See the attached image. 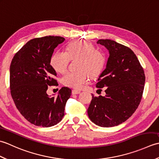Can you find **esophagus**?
Masks as SVG:
<instances>
[{"mask_svg":"<svg viewBox=\"0 0 159 159\" xmlns=\"http://www.w3.org/2000/svg\"><path fill=\"white\" fill-rule=\"evenodd\" d=\"M72 94H79L80 93V91L77 90V89H72Z\"/></svg>","mask_w":159,"mask_h":159,"instance_id":"34e87169","label":"esophagus"}]
</instances>
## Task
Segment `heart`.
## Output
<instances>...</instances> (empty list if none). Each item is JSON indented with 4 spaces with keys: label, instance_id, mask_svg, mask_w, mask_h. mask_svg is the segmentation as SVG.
I'll return each instance as SVG.
<instances>
[{
    "label": "heart",
    "instance_id": "obj_1",
    "mask_svg": "<svg viewBox=\"0 0 159 159\" xmlns=\"http://www.w3.org/2000/svg\"><path fill=\"white\" fill-rule=\"evenodd\" d=\"M79 58L76 71H70L63 77L64 85L80 89L92 76L102 72L106 63L104 54L96 49L92 43L86 40H74L66 47L65 52L57 51L50 57V65L57 72L63 74L67 70L70 59Z\"/></svg>",
    "mask_w": 159,
    "mask_h": 159
}]
</instances>
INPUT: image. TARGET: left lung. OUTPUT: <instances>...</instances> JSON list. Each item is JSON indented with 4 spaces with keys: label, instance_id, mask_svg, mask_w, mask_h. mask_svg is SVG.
<instances>
[{
    "label": "left lung",
    "instance_id": "8db88e82",
    "mask_svg": "<svg viewBox=\"0 0 159 159\" xmlns=\"http://www.w3.org/2000/svg\"><path fill=\"white\" fill-rule=\"evenodd\" d=\"M97 43L109 52L106 68L96 83L98 88L106 87V95L92 94L87 113L98 126L113 127L126 121L137 109L146 76L135 54L128 47L111 39H99Z\"/></svg>",
    "mask_w": 159,
    "mask_h": 159
}]
</instances>
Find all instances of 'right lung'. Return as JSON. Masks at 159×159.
Returning a JSON list of instances; mask_svg holds the SVG:
<instances>
[{
	"label": "right lung",
	"instance_id": "obj_1",
	"mask_svg": "<svg viewBox=\"0 0 159 159\" xmlns=\"http://www.w3.org/2000/svg\"><path fill=\"white\" fill-rule=\"evenodd\" d=\"M64 40L59 36L31 39L16 53L10 65V92L13 102L22 116L35 126L50 127L61 121L72 93L67 87H62L57 96L46 93L48 86L58 85L50 57Z\"/></svg>",
	"mask_w": 159,
	"mask_h": 159
}]
</instances>
